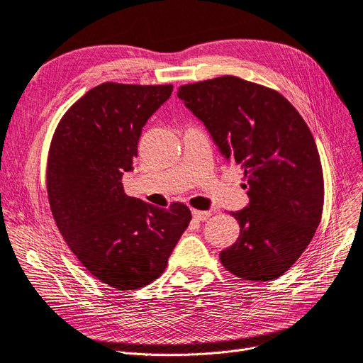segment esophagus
<instances>
[{
	"label": "esophagus",
	"mask_w": 363,
	"mask_h": 363,
	"mask_svg": "<svg viewBox=\"0 0 363 363\" xmlns=\"http://www.w3.org/2000/svg\"><path fill=\"white\" fill-rule=\"evenodd\" d=\"M191 213H193V217L199 221H205L211 216L209 211H199V209H191Z\"/></svg>",
	"instance_id": "34e87169"
}]
</instances>
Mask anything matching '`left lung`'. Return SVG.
I'll return each instance as SVG.
<instances>
[{"label":"left lung","instance_id":"8db88e82","mask_svg":"<svg viewBox=\"0 0 363 363\" xmlns=\"http://www.w3.org/2000/svg\"><path fill=\"white\" fill-rule=\"evenodd\" d=\"M178 97L247 179L250 205L230 212L240 233L220 252L221 264L247 281L281 277L311 242L323 212V170L310 128L278 91L236 76L182 85Z\"/></svg>","mask_w":363,"mask_h":363}]
</instances>
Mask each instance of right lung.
Returning <instances> with one entry per match:
<instances>
[{"label":"right lung","mask_w":363,"mask_h":363,"mask_svg":"<svg viewBox=\"0 0 363 363\" xmlns=\"http://www.w3.org/2000/svg\"><path fill=\"white\" fill-rule=\"evenodd\" d=\"M173 85L104 82L64 113L49 147L48 197L60 233L85 269L115 290L164 272L191 221L189 206L161 209L125 194L142 127Z\"/></svg>","instance_id":"right-lung-1"}]
</instances>
